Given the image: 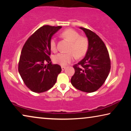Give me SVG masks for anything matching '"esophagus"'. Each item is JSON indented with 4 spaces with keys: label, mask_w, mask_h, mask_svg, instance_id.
<instances>
[{
    "label": "esophagus",
    "mask_w": 131,
    "mask_h": 131,
    "mask_svg": "<svg viewBox=\"0 0 131 131\" xmlns=\"http://www.w3.org/2000/svg\"><path fill=\"white\" fill-rule=\"evenodd\" d=\"M66 67H64V66H62L61 67V69H62V70H64L66 69Z\"/></svg>",
    "instance_id": "34e87169"
}]
</instances>
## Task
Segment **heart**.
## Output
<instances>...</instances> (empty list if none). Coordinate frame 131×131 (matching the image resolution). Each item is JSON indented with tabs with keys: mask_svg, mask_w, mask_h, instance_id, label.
Listing matches in <instances>:
<instances>
[{
	"mask_svg": "<svg viewBox=\"0 0 131 131\" xmlns=\"http://www.w3.org/2000/svg\"><path fill=\"white\" fill-rule=\"evenodd\" d=\"M61 36L70 42L68 49L69 52L59 53L55 55L53 57V61L61 66H66L73 61L74 59V55L77 58H80L85 54L88 48V41L86 37L80 36L78 31L71 28L64 30L61 33ZM49 45L52 51H57V41L55 37L51 39Z\"/></svg>",
	"mask_w": 131,
	"mask_h": 131,
	"instance_id": "b5f03b06",
	"label": "heart"
}]
</instances>
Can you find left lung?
Wrapping results in <instances>:
<instances>
[{"mask_svg":"<svg viewBox=\"0 0 131 131\" xmlns=\"http://www.w3.org/2000/svg\"><path fill=\"white\" fill-rule=\"evenodd\" d=\"M88 39V49L83 60L73 66L75 73L71 83L85 92L97 91L108 76L111 62L106 46L101 39L91 30L80 27Z\"/></svg>","mask_w":131,"mask_h":131,"instance_id":"1","label":"left lung"}]
</instances>
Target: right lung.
<instances>
[{"label":"right lung","instance_id":"right-lung-1","mask_svg":"<svg viewBox=\"0 0 131 131\" xmlns=\"http://www.w3.org/2000/svg\"><path fill=\"white\" fill-rule=\"evenodd\" d=\"M61 27L48 25L41 27L28 37L23 46L18 71L26 86L34 92H43L51 89L61 71L60 66L52 64L49 57L50 40Z\"/></svg>","mask_w":131,"mask_h":131}]
</instances>
